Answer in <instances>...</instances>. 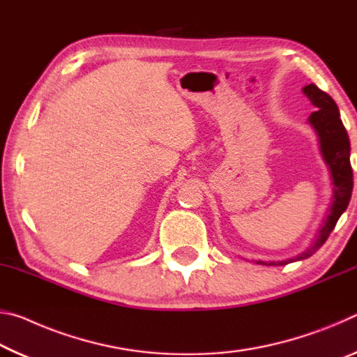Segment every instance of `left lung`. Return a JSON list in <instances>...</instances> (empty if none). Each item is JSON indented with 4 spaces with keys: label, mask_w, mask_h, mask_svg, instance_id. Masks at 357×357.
Masks as SVG:
<instances>
[{
    "label": "left lung",
    "mask_w": 357,
    "mask_h": 357,
    "mask_svg": "<svg viewBox=\"0 0 357 357\" xmlns=\"http://www.w3.org/2000/svg\"><path fill=\"white\" fill-rule=\"evenodd\" d=\"M304 94L312 100V104L318 107L317 112H313L309 118V123L313 126L319 137V144H321V154L326 164L329 165L332 183H334V197H332V204L329 208V214L326 217L321 229L318 231V236L309 249L302 252L301 255L283 259V261H271L269 266H283L291 261H299L312 257L319 247H321L326 239L329 238L332 229H334L337 220L345 213L348 203L351 200L353 192V168L349 162V138L347 134L345 126L340 119L338 107L328 93L319 89L317 84H307L304 86ZM258 264H266L258 261Z\"/></svg>",
    "instance_id": "obj_1"
}]
</instances>
